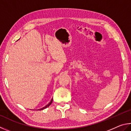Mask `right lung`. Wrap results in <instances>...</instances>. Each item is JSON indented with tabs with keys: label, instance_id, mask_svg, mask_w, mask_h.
<instances>
[{
	"label": "right lung",
	"instance_id": "add662e5",
	"mask_svg": "<svg viewBox=\"0 0 131 131\" xmlns=\"http://www.w3.org/2000/svg\"><path fill=\"white\" fill-rule=\"evenodd\" d=\"M52 100H51V101H50L49 103V104H48L47 105V106H45V107H42V108H41V109H39V110H42V109H45V108H47V107H48V106H49V105H50V104H52Z\"/></svg>",
	"mask_w": 131,
	"mask_h": 131
}]
</instances>
